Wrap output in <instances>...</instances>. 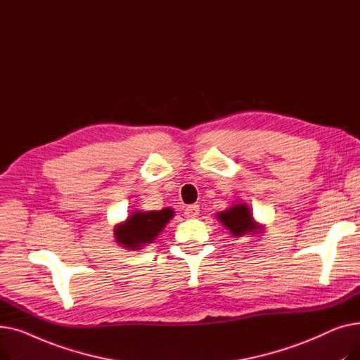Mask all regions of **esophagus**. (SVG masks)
Returning <instances> with one entry per match:
<instances>
[{
  "label": "esophagus",
  "instance_id": "34e87169",
  "mask_svg": "<svg viewBox=\"0 0 360 360\" xmlns=\"http://www.w3.org/2000/svg\"><path fill=\"white\" fill-rule=\"evenodd\" d=\"M198 213H200V209H198L197 204L188 205L186 209H185V216H186L188 219H195V217L198 216Z\"/></svg>",
  "mask_w": 360,
  "mask_h": 360
}]
</instances>
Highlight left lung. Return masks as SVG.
Masks as SVG:
<instances>
[{
	"mask_svg": "<svg viewBox=\"0 0 360 360\" xmlns=\"http://www.w3.org/2000/svg\"><path fill=\"white\" fill-rule=\"evenodd\" d=\"M217 219L235 238H240L243 235L254 236L264 231L262 224L254 220L250 207L245 202L233 204L228 210L217 213Z\"/></svg>",
	"mask_w": 360,
	"mask_h": 360,
	"instance_id": "left-lung-1",
	"label": "left lung"
}]
</instances>
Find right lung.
<instances>
[{
	"instance_id": "obj_1",
	"label": "right lung",
	"mask_w": 360,
	"mask_h": 360,
	"mask_svg": "<svg viewBox=\"0 0 360 360\" xmlns=\"http://www.w3.org/2000/svg\"><path fill=\"white\" fill-rule=\"evenodd\" d=\"M174 214V210L169 207L162 210L132 212L125 221L113 228V236L124 248L139 251L147 243L155 242Z\"/></svg>"
}]
</instances>
